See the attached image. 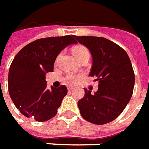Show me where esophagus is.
Segmentation results:
<instances>
[{
  "mask_svg": "<svg viewBox=\"0 0 149 149\" xmlns=\"http://www.w3.org/2000/svg\"><path fill=\"white\" fill-rule=\"evenodd\" d=\"M74 88V87H68V91H72V90H73V89Z\"/></svg>",
  "mask_w": 149,
  "mask_h": 149,
  "instance_id": "1",
  "label": "esophagus"
}]
</instances>
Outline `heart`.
<instances>
[{
  "instance_id": "heart-1",
  "label": "heart",
  "mask_w": 149,
  "mask_h": 149,
  "mask_svg": "<svg viewBox=\"0 0 149 149\" xmlns=\"http://www.w3.org/2000/svg\"><path fill=\"white\" fill-rule=\"evenodd\" d=\"M72 53H73L74 56L76 58V59H79L80 58L85 55L89 56L88 50L84 46H82V45L75 46L72 50ZM80 78L81 77H78V76L73 75V74H69V75L67 76L68 81L71 82V83L77 82L78 81L80 80Z\"/></svg>"
}]
</instances>
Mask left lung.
I'll use <instances>...</instances> for the list:
<instances>
[{
    "mask_svg": "<svg viewBox=\"0 0 149 149\" xmlns=\"http://www.w3.org/2000/svg\"><path fill=\"white\" fill-rule=\"evenodd\" d=\"M88 47L92 56L89 75L98 81L95 94L84 88V96L78 106L84 119L95 125H104L117 118L132 96L135 74L130 58L119 45L104 38L74 36Z\"/></svg>",
    "mask_w": 149,
    "mask_h": 149,
    "instance_id": "1",
    "label": "left lung"
}]
</instances>
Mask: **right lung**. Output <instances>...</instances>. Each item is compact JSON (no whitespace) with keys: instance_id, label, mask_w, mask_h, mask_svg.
I'll list each match as a JSON object with an SVG mask.
<instances>
[{"instance_id":"1","label":"right lung","mask_w":149,"mask_h":149,"mask_svg":"<svg viewBox=\"0 0 149 149\" xmlns=\"http://www.w3.org/2000/svg\"><path fill=\"white\" fill-rule=\"evenodd\" d=\"M73 37L38 39L14 57L8 73V91L14 105L27 118L46 122L58 112L68 89L65 85L47 89L45 74L54 71L59 53L77 43Z\"/></svg>"}]
</instances>
